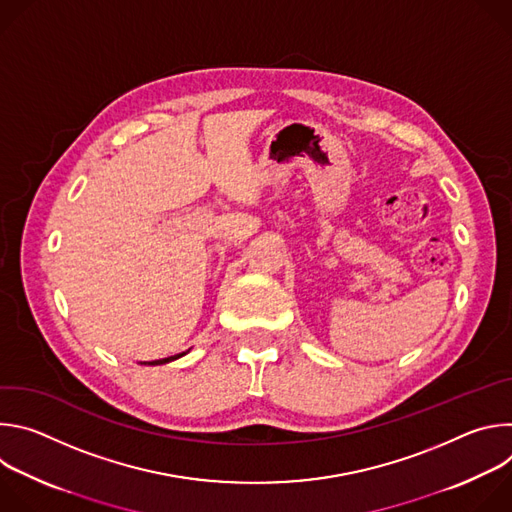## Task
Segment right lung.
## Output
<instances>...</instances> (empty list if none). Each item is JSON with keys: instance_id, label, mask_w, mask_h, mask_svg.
Masks as SVG:
<instances>
[{"instance_id": "add662e5", "label": "right lung", "mask_w": 512, "mask_h": 512, "mask_svg": "<svg viewBox=\"0 0 512 512\" xmlns=\"http://www.w3.org/2000/svg\"><path fill=\"white\" fill-rule=\"evenodd\" d=\"M180 356H184V352L182 354H176V356H168V358H162V360H152L150 364H164V362H170V360H176V358H180Z\"/></svg>"}]
</instances>
